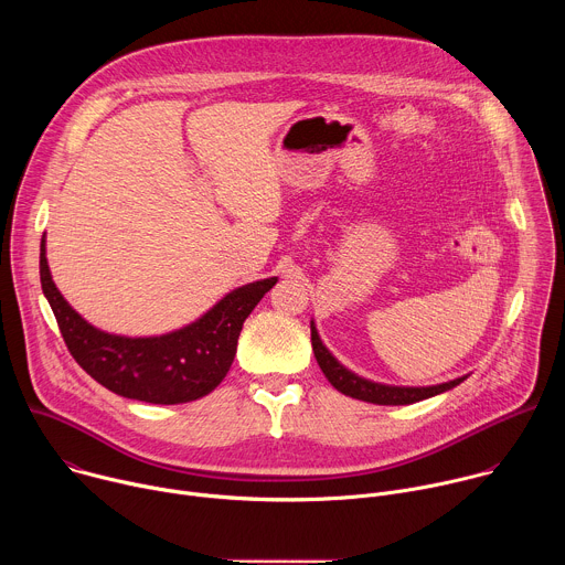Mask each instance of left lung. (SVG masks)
I'll return each mask as SVG.
<instances>
[{
  "mask_svg": "<svg viewBox=\"0 0 565 565\" xmlns=\"http://www.w3.org/2000/svg\"><path fill=\"white\" fill-rule=\"evenodd\" d=\"M310 342H312V353L315 360L319 364V369L324 371L327 380L344 395H351L355 399H364V402H373V405H412V402H420L427 397H434L438 393H445L454 386H458L462 380H467V375L443 382V384H434V386H393V384H382V382H373L366 380L358 373H353L351 369H347L342 362H338V358L324 347L321 342L315 321H310Z\"/></svg>",
  "mask_w": 565,
  "mask_h": 565,
  "instance_id": "obj_1",
  "label": "left lung"
}]
</instances>
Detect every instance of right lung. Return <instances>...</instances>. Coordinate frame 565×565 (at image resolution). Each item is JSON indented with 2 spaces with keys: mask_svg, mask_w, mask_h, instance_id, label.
Returning a JSON list of instances; mask_svg holds the SVG:
<instances>
[{
  "mask_svg": "<svg viewBox=\"0 0 565 565\" xmlns=\"http://www.w3.org/2000/svg\"><path fill=\"white\" fill-rule=\"evenodd\" d=\"M40 281L71 355L96 382L129 399L183 405L221 384L234 362L246 317L277 277L234 288L192 324L149 338L100 331L75 312L51 277L46 236L40 244Z\"/></svg>",
  "mask_w": 565,
  "mask_h": 565,
  "instance_id": "right-lung-1",
  "label": "right lung"
}]
</instances>
